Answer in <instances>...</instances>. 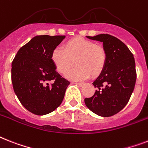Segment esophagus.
<instances>
[{"instance_id":"obj_1","label":"esophagus","mask_w":148,"mask_h":148,"mask_svg":"<svg viewBox=\"0 0 148 148\" xmlns=\"http://www.w3.org/2000/svg\"><path fill=\"white\" fill-rule=\"evenodd\" d=\"M77 84L79 85V86H82L84 84V83H80V82H79V83H77Z\"/></svg>"}]
</instances>
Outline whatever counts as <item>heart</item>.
Wrapping results in <instances>:
<instances>
[{
  "mask_svg": "<svg viewBox=\"0 0 148 148\" xmlns=\"http://www.w3.org/2000/svg\"><path fill=\"white\" fill-rule=\"evenodd\" d=\"M51 61L60 74H66L73 64L76 67L67 74L72 80H84L101 74L107 61L106 49L99 43L76 37L64 43L62 49H55Z\"/></svg>",
  "mask_w": 148,
  "mask_h": 148,
  "instance_id": "heart-1",
  "label": "heart"
}]
</instances>
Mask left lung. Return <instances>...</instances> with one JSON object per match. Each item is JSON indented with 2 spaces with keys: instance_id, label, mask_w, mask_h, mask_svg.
<instances>
[{
  "instance_id": "left-lung-1",
  "label": "left lung",
  "mask_w": 148,
  "mask_h": 148,
  "mask_svg": "<svg viewBox=\"0 0 148 148\" xmlns=\"http://www.w3.org/2000/svg\"><path fill=\"white\" fill-rule=\"evenodd\" d=\"M87 38L103 42L107 61L93 83L97 90L93 97L85 98V104L98 116L109 117L125 106L134 90L137 77L134 56L122 41L111 35L99 34Z\"/></svg>"
}]
</instances>
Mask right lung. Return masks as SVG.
Instances as JSON below:
<instances>
[{
  "instance_id": "1",
  "label": "right lung",
  "mask_w": 148,
  "mask_h": 148,
  "mask_svg": "<svg viewBox=\"0 0 148 148\" xmlns=\"http://www.w3.org/2000/svg\"><path fill=\"white\" fill-rule=\"evenodd\" d=\"M65 36H37L19 49L12 62L14 90L24 107L38 116L57 109L70 81L62 77L51 61V53Z\"/></svg>"
}]
</instances>
